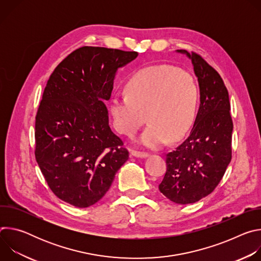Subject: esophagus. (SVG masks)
Listing matches in <instances>:
<instances>
[{"instance_id":"obj_1","label":"esophagus","mask_w":261,"mask_h":261,"mask_svg":"<svg viewBox=\"0 0 261 261\" xmlns=\"http://www.w3.org/2000/svg\"><path fill=\"white\" fill-rule=\"evenodd\" d=\"M131 156H132V157H135V158H141V159H143V158H146L148 155L145 154V153H139V152H136V151H132V152H131Z\"/></svg>"}]
</instances>
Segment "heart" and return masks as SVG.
Segmentation results:
<instances>
[{
	"label": "heart",
	"instance_id": "b5f03b06",
	"mask_svg": "<svg viewBox=\"0 0 261 261\" xmlns=\"http://www.w3.org/2000/svg\"><path fill=\"white\" fill-rule=\"evenodd\" d=\"M127 94H116L109 108L118 132L133 135L145 121L150 124L136 143L158 150L170 138L180 139L192 127L198 110L200 92L190 73L168 65L140 69L126 85Z\"/></svg>",
	"mask_w": 261,
	"mask_h": 261
}]
</instances>
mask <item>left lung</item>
Returning <instances> with one entry per match:
<instances>
[{
    "label": "left lung",
    "mask_w": 261,
    "mask_h": 261,
    "mask_svg": "<svg viewBox=\"0 0 261 261\" xmlns=\"http://www.w3.org/2000/svg\"><path fill=\"white\" fill-rule=\"evenodd\" d=\"M198 81L200 104L193 128L166 155V173L160 192L177 204L194 203L214 191L231 160L233 124L228 91L219 73L199 55L185 49Z\"/></svg>",
    "instance_id": "obj_1"
}]
</instances>
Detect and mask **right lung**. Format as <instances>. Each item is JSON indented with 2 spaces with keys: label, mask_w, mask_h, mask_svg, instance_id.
Listing matches in <instances>:
<instances>
[{
  "label": "right lung",
  "mask_w": 261,
  "mask_h": 261,
  "mask_svg": "<svg viewBox=\"0 0 261 261\" xmlns=\"http://www.w3.org/2000/svg\"><path fill=\"white\" fill-rule=\"evenodd\" d=\"M136 51L84 46L63 60L46 84L35 123V156L50 190L76 207L98 202L128 160L109 127L108 101L120 68Z\"/></svg>",
  "instance_id": "1"
}]
</instances>
